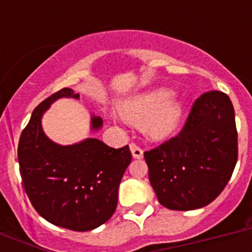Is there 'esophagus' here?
<instances>
[{
  "label": "esophagus",
  "instance_id": "obj_1",
  "mask_svg": "<svg viewBox=\"0 0 252 252\" xmlns=\"http://www.w3.org/2000/svg\"><path fill=\"white\" fill-rule=\"evenodd\" d=\"M130 152H132V156L136 159H141L144 157V150L140 146L136 145V144H130Z\"/></svg>",
  "mask_w": 252,
  "mask_h": 252
}]
</instances>
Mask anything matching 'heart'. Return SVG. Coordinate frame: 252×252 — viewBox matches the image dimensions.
I'll return each mask as SVG.
<instances>
[{
  "label": "heart",
  "mask_w": 252,
  "mask_h": 252,
  "mask_svg": "<svg viewBox=\"0 0 252 252\" xmlns=\"http://www.w3.org/2000/svg\"><path fill=\"white\" fill-rule=\"evenodd\" d=\"M123 119L134 126H141L142 132L152 140H163L178 128L183 106L172 99V91L157 89L132 95L119 103Z\"/></svg>",
  "instance_id": "b5f03b06"
}]
</instances>
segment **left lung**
I'll return each mask as SVG.
<instances>
[{"label":"left lung","mask_w":252,"mask_h":252,"mask_svg":"<svg viewBox=\"0 0 252 252\" xmlns=\"http://www.w3.org/2000/svg\"><path fill=\"white\" fill-rule=\"evenodd\" d=\"M159 204L192 211L211 204L230 180L238 158L234 107L222 91L197 98L183 129L144 153Z\"/></svg>","instance_id":"obj_1"}]
</instances>
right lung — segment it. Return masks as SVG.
<instances>
[{
	"mask_svg": "<svg viewBox=\"0 0 252 252\" xmlns=\"http://www.w3.org/2000/svg\"><path fill=\"white\" fill-rule=\"evenodd\" d=\"M60 98L80 99L64 87L33 110L19 138L18 161L22 182L36 212L56 226L89 231L107 222L118 205L119 184L130 163L129 146H107L98 138H86L73 145L49 140L41 128V118ZM103 120L91 116V130H99Z\"/></svg>",
	"mask_w": 252,
	"mask_h": 252,
	"instance_id": "add662e5",
	"label": "right lung"
}]
</instances>
